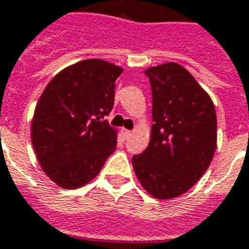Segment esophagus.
<instances>
[{"mask_svg": "<svg viewBox=\"0 0 249 249\" xmlns=\"http://www.w3.org/2000/svg\"><path fill=\"white\" fill-rule=\"evenodd\" d=\"M121 132H123V134H124L126 138H128L129 136H132V130H128V129H121Z\"/></svg>", "mask_w": 249, "mask_h": 249, "instance_id": "esophagus-1", "label": "esophagus"}]
</instances>
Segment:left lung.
Wrapping results in <instances>:
<instances>
[{
  "label": "left lung",
  "mask_w": 249,
  "mask_h": 249,
  "mask_svg": "<svg viewBox=\"0 0 249 249\" xmlns=\"http://www.w3.org/2000/svg\"><path fill=\"white\" fill-rule=\"evenodd\" d=\"M153 95V121L146 150L132 158L146 192L158 200L181 196L201 179L217 147L213 100L176 62L145 70Z\"/></svg>",
  "instance_id": "left-lung-1"
}]
</instances>
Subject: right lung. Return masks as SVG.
Masks as SVG:
<instances>
[{"label": "right lung", "mask_w": 249, "mask_h": 249, "mask_svg": "<svg viewBox=\"0 0 249 249\" xmlns=\"http://www.w3.org/2000/svg\"><path fill=\"white\" fill-rule=\"evenodd\" d=\"M123 71L99 58L83 60L57 73L40 95L31 141L41 170L58 187L90 183L116 149L117 130L104 117Z\"/></svg>", "instance_id": "add662e5"}]
</instances>
